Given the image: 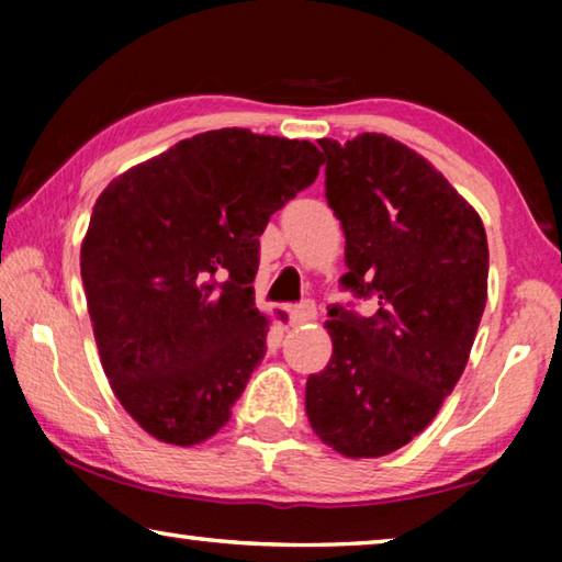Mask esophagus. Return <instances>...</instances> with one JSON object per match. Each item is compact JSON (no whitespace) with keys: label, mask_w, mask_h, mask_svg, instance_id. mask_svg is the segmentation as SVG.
Returning <instances> with one entry per match:
<instances>
[{"label":"esophagus","mask_w":562,"mask_h":562,"mask_svg":"<svg viewBox=\"0 0 562 562\" xmlns=\"http://www.w3.org/2000/svg\"><path fill=\"white\" fill-rule=\"evenodd\" d=\"M315 317H317V304L312 300H302L290 310L292 325H304V322H312Z\"/></svg>","instance_id":"obj_1"}]
</instances>
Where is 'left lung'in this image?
Masks as SVG:
<instances>
[{
	"instance_id": "left-lung-1",
	"label": "left lung",
	"mask_w": 562,
	"mask_h": 562,
	"mask_svg": "<svg viewBox=\"0 0 562 562\" xmlns=\"http://www.w3.org/2000/svg\"><path fill=\"white\" fill-rule=\"evenodd\" d=\"M325 150V190L347 237L341 290L369 317L331 304V359L310 374L304 412L349 459L386 456L422 434L453 392L488 294L479 213L429 160L382 133Z\"/></svg>"
}]
</instances>
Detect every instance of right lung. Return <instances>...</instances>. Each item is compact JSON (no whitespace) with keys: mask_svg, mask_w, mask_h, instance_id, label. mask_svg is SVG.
Wrapping results in <instances>:
<instances>
[{"mask_svg":"<svg viewBox=\"0 0 562 562\" xmlns=\"http://www.w3.org/2000/svg\"><path fill=\"white\" fill-rule=\"evenodd\" d=\"M319 166L310 140L221 128L99 195L81 245L93 337L113 394L158 441L201 443L231 418L268 351L260 235Z\"/></svg>","mask_w":562,"mask_h":562,"instance_id":"1","label":"right lung"}]
</instances>
